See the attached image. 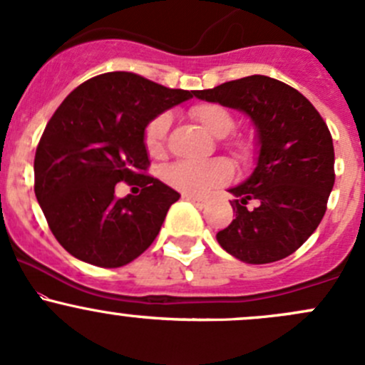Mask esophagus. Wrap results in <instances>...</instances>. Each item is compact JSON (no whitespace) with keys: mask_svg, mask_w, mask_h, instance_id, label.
Wrapping results in <instances>:
<instances>
[{"mask_svg":"<svg viewBox=\"0 0 365 365\" xmlns=\"http://www.w3.org/2000/svg\"><path fill=\"white\" fill-rule=\"evenodd\" d=\"M183 200L190 201V203H194L197 206V208H203V206H206V203H208V200L206 197H196V196H183Z\"/></svg>","mask_w":365,"mask_h":365,"instance_id":"esophagus-1","label":"esophagus"}]
</instances>
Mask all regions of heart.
Instances as JSON below:
<instances>
[{"label": "heart", "instance_id": "b5f03b06", "mask_svg": "<svg viewBox=\"0 0 365 365\" xmlns=\"http://www.w3.org/2000/svg\"><path fill=\"white\" fill-rule=\"evenodd\" d=\"M190 114L208 134L215 138H226L235 128L233 114L219 104H197L190 109ZM169 125H171V116L165 113L155 116L146 125L145 145L150 155L159 157L164 153ZM230 148L238 159H245L251 152L249 141L242 138L230 141ZM231 175H233V169L222 159L178 160L169 164L162 173L168 185L187 196H201L213 187L224 185L231 178Z\"/></svg>", "mask_w": 365, "mask_h": 365}]
</instances>
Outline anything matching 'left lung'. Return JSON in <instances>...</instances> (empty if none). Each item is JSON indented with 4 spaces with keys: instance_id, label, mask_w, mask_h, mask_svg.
Masks as SVG:
<instances>
[{
    "instance_id": "1",
    "label": "left lung",
    "mask_w": 365,
    "mask_h": 365,
    "mask_svg": "<svg viewBox=\"0 0 365 365\" xmlns=\"http://www.w3.org/2000/svg\"><path fill=\"white\" fill-rule=\"evenodd\" d=\"M194 97L244 113L256 130V168L230 189L235 219L217 233L219 245L249 264L293 254L322 222L336 180L323 118L300 91L267 76L242 77Z\"/></svg>"
}]
</instances>
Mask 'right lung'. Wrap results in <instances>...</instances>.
I'll return each mask as SVG.
<instances>
[{"instance_id": "1", "label": "right lung", "mask_w": 365, "mask_h": 365, "mask_svg": "<svg viewBox=\"0 0 365 365\" xmlns=\"http://www.w3.org/2000/svg\"><path fill=\"white\" fill-rule=\"evenodd\" d=\"M194 97L132 72L91 77L61 102L35 153V196L65 251L84 263L118 268L159 235L175 189L148 169L146 125ZM142 194L116 198L118 181Z\"/></svg>"}]
</instances>
